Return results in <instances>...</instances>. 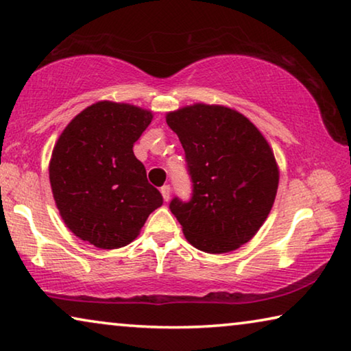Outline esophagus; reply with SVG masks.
<instances>
[{
    "instance_id": "1",
    "label": "esophagus",
    "mask_w": 351,
    "mask_h": 351,
    "mask_svg": "<svg viewBox=\"0 0 351 351\" xmlns=\"http://www.w3.org/2000/svg\"><path fill=\"white\" fill-rule=\"evenodd\" d=\"M161 196H163V199L166 202L169 201V197H171V186L169 185H165V186H161Z\"/></svg>"
}]
</instances>
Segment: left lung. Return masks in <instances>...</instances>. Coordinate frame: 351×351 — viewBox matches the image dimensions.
Returning a JSON list of instances; mask_svg holds the SVG:
<instances>
[{
  "mask_svg": "<svg viewBox=\"0 0 351 351\" xmlns=\"http://www.w3.org/2000/svg\"><path fill=\"white\" fill-rule=\"evenodd\" d=\"M185 150L193 182L190 202L174 197L171 212L185 239L208 254L250 241L268 218L279 168L258 128L223 105L194 104L166 114Z\"/></svg>",
  "mask_w": 351,
  "mask_h": 351,
  "instance_id": "left-lung-1",
  "label": "left lung"
}]
</instances>
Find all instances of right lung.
Wrapping results in <instances>:
<instances>
[{
  "mask_svg": "<svg viewBox=\"0 0 351 351\" xmlns=\"http://www.w3.org/2000/svg\"><path fill=\"white\" fill-rule=\"evenodd\" d=\"M152 117L130 104L97 101L69 122L53 147L48 172L59 215L100 250L132 243L163 204L133 154Z\"/></svg>",
  "mask_w": 351,
  "mask_h": 351,
  "instance_id": "obj_1",
  "label": "right lung"
}]
</instances>
